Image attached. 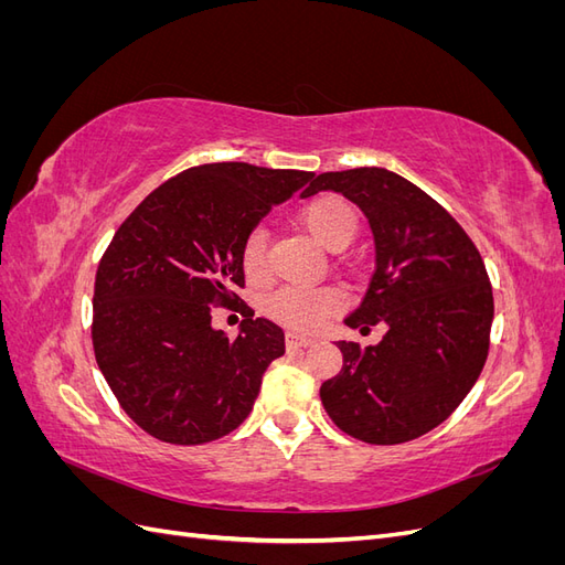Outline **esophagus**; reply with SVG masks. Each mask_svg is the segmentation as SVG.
<instances>
[{
	"label": "esophagus",
	"mask_w": 565,
	"mask_h": 565,
	"mask_svg": "<svg viewBox=\"0 0 565 565\" xmlns=\"http://www.w3.org/2000/svg\"><path fill=\"white\" fill-rule=\"evenodd\" d=\"M285 344H287V349H306V347H311V344H313V339H309V337H299V334H295V332H287V337H285Z\"/></svg>",
	"instance_id": "esophagus-1"
}]
</instances>
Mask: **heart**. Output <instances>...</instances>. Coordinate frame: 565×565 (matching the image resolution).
<instances>
[{"label": "heart", "mask_w": 565, "mask_h": 565, "mask_svg": "<svg viewBox=\"0 0 565 565\" xmlns=\"http://www.w3.org/2000/svg\"><path fill=\"white\" fill-rule=\"evenodd\" d=\"M301 226L328 249L347 247L358 233V214L353 204L334 193H324L309 200L299 210ZM266 233L256 228L247 233L241 262L247 276H262L266 268ZM344 306V295L337 287H282L266 301V311L273 320L295 332H313L322 320Z\"/></svg>", "instance_id": "b5f03b06"}]
</instances>
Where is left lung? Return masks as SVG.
<instances>
[{
    "label": "left lung",
    "mask_w": 565,
    "mask_h": 565,
    "mask_svg": "<svg viewBox=\"0 0 565 565\" xmlns=\"http://www.w3.org/2000/svg\"><path fill=\"white\" fill-rule=\"evenodd\" d=\"M334 191L355 202L374 235L372 280L344 320L380 344L339 341L344 365L320 401L341 431L396 446L446 422L481 374L492 324V287L471 237L422 188L382 167L318 174L303 198Z\"/></svg>",
    "instance_id": "obj_1"
}]
</instances>
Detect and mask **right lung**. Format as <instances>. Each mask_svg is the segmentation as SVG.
Here are the masks:
<instances>
[{"instance_id":"add662e5","label":"right lung","mask_w":565,"mask_h":565,"mask_svg":"<svg viewBox=\"0 0 565 565\" xmlns=\"http://www.w3.org/2000/svg\"><path fill=\"white\" fill-rule=\"evenodd\" d=\"M311 179L247 162L191 167L113 235L96 270L92 341L115 398L146 434L200 446L252 413L285 334L245 303L241 334L228 339L212 328L210 306L243 301L247 233Z\"/></svg>"}]
</instances>
